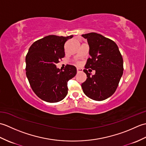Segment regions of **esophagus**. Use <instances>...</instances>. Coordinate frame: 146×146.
I'll return each instance as SVG.
<instances>
[{"label":"esophagus","instance_id":"esophagus-1","mask_svg":"<svg viewBox=\"0 0 146 146\" xmlns=\"http://www.w3.org/2000/svg\"><path fill=\"white\" fill-rule=\"evenodd\" d=\"M77 73H80V72H82L83 71V69H82V68H77Z\"/></svg>","mask_w":146,"mask_h":146}]
</instances>
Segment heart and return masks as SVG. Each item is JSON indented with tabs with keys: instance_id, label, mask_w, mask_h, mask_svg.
I'll list each match as a JSON object with an SVG mask.
<instances>
[{
	"instance_id": "b5f03b06",
	"label": "heart",
	"mask_w": 146,
	"mask_h": 146,
	"mask_svg": "<svg viewBox=\"0 0 146 146\" xmlns=\"http://www.w3.org/2000/svg\"><path fill=\"white\" fill-rule=\"evenodd\" d=\"M77 64H79V63H78V62H77Z\"/></svg>"
}]
</instances>
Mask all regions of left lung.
<instances>
[{"mask_svg":"<svg viewBox=\"0 0 146 146\" xmlns=\"http://www.w3.org/2000/svg\"><path fill=\"white\" fill-rule=\"evenodd\" d=\"M82 36L87 39L91 56L85 68L95 70L94 75L83 70L87 78L82 84L83 91L92 100H104L114 94L119 85L123 71L122 56L112 40L95 33Z\"/></svg>","mask_w":146,"mask_h":146,"instance_id":"obj_1","label":"left lung"}]
</instances>
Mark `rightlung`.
Wrapping results in <instances>:
<instances>
[{
  "mask_svg": "<svg viewBox=\"0 0 146 146\" xmlns=\"http://www.w3.org/2000/svg\"><path fill=\"white\" fill-rule=\"evenodd\" d=\"M49 35L35 41L26 57V76L33 92L41 100L55 103L68 94L67 83L76 74V68L67 64L64 71L56 64L64 57V43L73 38Z\"/></svg>",
  "mask_w": 146,
  "mask_h": 146,
  "instance_id": "1",
  "label": "right lung"
}]
</instances>
